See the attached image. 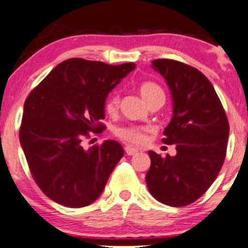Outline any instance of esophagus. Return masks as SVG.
<instances>
[{
  "label": "esophagus",
  "instance_id": "1",
  "mask_svg": "<svg viewBox=\"0 0 248 248\" xmlns=\"http://www.w3.org/2000/svg\"><path fill=\"white\" fill-rule=\"evenodd\" d=\"M124 152H126L127 155L133 156V155H135V154H138L139 150L135 149V148L130 147V146H126V147H124Z\"/></svg>",
  "mask_w": 248,
  "mask_h": 248
}]
</instances>
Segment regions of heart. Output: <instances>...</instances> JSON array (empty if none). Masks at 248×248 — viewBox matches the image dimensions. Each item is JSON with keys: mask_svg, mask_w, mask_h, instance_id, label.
Masks as SVG:
<instances>
[{"mask_svg": "<svg viewBox=\"0 0 248 248\" xmlns=\"http://www.w3.org/2000/svg\"><path fill=\"white\" fill-rule=\"evenodd\" d=\"M140 93L142 98L144 100H149L153 96L157 94H163V91L158 86L156 82L154 81H143L140 84ZM119 104V95L116 93H112V94L108 95L105 102V109L107 113H114L116 107ZM115 135L122 141L127 142V143L134 144V146H140V144L146 142V133L144 130L140 127L136 126H124L119 127L115 130Z\"/></svg>", "mask_w": 248, "mask_h": 248, "instance_id": "1", "label": "heart"}]
</instances>
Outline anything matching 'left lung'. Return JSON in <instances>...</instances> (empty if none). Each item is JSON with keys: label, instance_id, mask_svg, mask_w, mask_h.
<instances>
[{"label": "left lung", "instance_id": "8db88e82", "mask_svg": "<svg viewBox=\"0 0 248 248\" xmlns=\"http://www.w3.org/2000/svg\"><path fill=\"white\" fill-rule=\"evenodd\" d=\"M153 67L171 91L173 114L164 129L166 144H176L173 157L149 152L148 190L170 206H186L206 192L226 156L230 126L223 105L201 71L172 59H156Z\"/></svg>", "mask_w": 248, "mask_h": 248}]
</instances>
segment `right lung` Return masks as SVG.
I'll return each mask as SVG.
<instances>
[{
  "instance_id": "right-lung-1",
  "label": "right lung",
  "mask_w": 248,
  "mask_h": 248,
  "mask_svg": "<svg viewBox=\"0 0 248 248\" xmlns=\"http://www.w3.org/2000/svg\"><path fill=\"white\" fill-rule=\"evenodd\" d=\"M135 69L71 58L58 64L24 102L19 141L33 179L45 195L67 207L92 204L124 156L106 140L88 149L82 141L100 134L107 94Z\"/></svg>"
}]
</instances>
